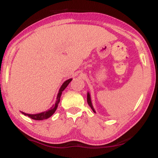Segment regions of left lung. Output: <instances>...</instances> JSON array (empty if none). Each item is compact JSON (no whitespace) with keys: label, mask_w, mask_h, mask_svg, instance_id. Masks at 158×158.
I'll use <instances>...</instances> for the list:
<instances>
[{"label":"left lung","mask_w":158,"mask_h":158,"mask_svg":"<svg viewBox=\"0 0 158 158\" xmlns=\"http://www.w3.org/2000/svg\"><path fill=\"white\" fill-rule=\"evenodd\" d=\"M87 102H88V105H89V106L91 108V109L93 110V111L94 113H96L95 110H94V107H93V105H92V102H91V98H90V95L89 94V92H88V94H87Z\"/></svg>","instance_id":"8db88e82"}]
</instances>
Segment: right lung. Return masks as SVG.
Instances as JSON below:
<instances>
[{"label": "right lung", "mask_w": 158, "mask_h": 158, "mask_svg": "<svg viewBox=\"0 0 158 158\" xmlns=\"http://www.w3.org/2000/svg\"><path fill=\"white\" fill-rule=\"evenodd\" d=\"M72 81V79H69L68 80H66L63 83L62 85L61 86L60 89L59 90V93L57 94V97H56V101L55 105H53L50 109L46 110V111L41 112V113H39V114H27L24 113V112L21 111L23 115L25 116H28L29 117L32 119H35V120H43V119H46L50 117L51 116L55 113V111L58 108V105H59V102H60V97L61 96V94H62V91L64 90L65 88H67V86L69 85V83Z\"/></svg>", "instance_id": "add662e5"}]
</instances>
